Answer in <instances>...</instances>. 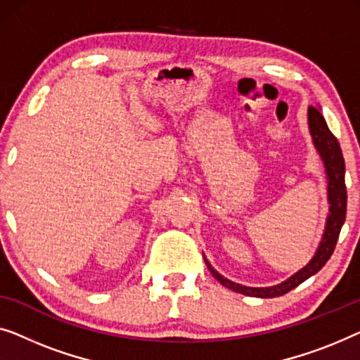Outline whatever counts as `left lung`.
Wrapping results in <instances>:
<instances>
[{
  "mask_svg": "<svg viewBox=\"0 0 360 360\" xmlns=\"http://www.w3.org/2000/svg\"><path fill=\"white\" fill-rule=\"evenodd\" d=\"M308 129H310V135L313 140V145L318 153L321 156L323 165H325V173H326V182H328V204H330V214L326 217V225L325 231H323L321 241L318 245L315 255L307 266H303L300 271H297L295 274H292L288 279H285L277 285L271 287H248L236 283L230 279H226L217 272L207 257L204 256L205 264L212 272V276L219 281L221 285L230 288L233 292L243 293L248 297H257V298H274L281 297L283 293L290 292L292 288L300 285L302 282H305L308 277L315 276L323 266L326 264L330 259L334 246L339 238V231L342 229L344 220H346V205H347V192H346V182H344V174H346V166H344V158L341 146L336 136L331 134V130L328 129V124L325 117H323L320 108H313L308 105Z\"/></svg>",
  "mask_w": 360,
  "mask_h": 360,
  "instance_id": "1",
  "label": "left lung"
}]
</instances>
